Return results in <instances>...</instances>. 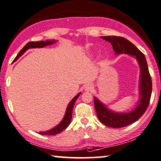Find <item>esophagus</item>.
Here are the masks:
<instances>
[{"label":"esophagus","mask_w":161,"mask_h":161,"mask_svg":"<svg viewBox=\"0 0 161 161\" xmlns=\"http://www.w3.org/2000/svg\"><path fill=\"white\" fill-rule=\"evenodd\" d=\"M93 88V85H92L91 84H87L86 86L85 87V91H91Z\"/></svg>","instance_id":"esophagus-1"}]
</instances>
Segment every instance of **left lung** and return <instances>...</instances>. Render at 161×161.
I'll return each instance as SVG.
<instances>
[{"instance_id":"left-lung-1","label":"left lung","mask_w":161,"mask_h":161,"mask_svg":"<svg viewBox=\"0 0 161 161\" xmlns=\"http://www.w3.org/2000/svg\"><path fill=\"white\" fill-rule=\"evenodd\" d=\"M110 42L115 54L126 53L135 57L140 66V81H139V101L138 105L129 113H116L107 108L97 98L94 97V106L98 119L103 124L112 128H120L130 125L142 116L150 102L152 79L149 74L147 59L143 53L131 42L121 37L104 36L101 37Z\"/></svg>"}]
</instances>
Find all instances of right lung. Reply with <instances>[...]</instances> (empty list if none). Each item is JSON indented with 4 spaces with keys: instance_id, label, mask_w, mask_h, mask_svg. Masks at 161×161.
<instances>
[{
    "instance_id": "add662e5",
    "label": "right lung",
    "mask_w": 161,
    "mask_h": 161,
    "mask_svg": "<svg viewBox=\"0 0 161 161\" xmlns=\"http://www.w3.org/2000/svg\"><path fill=\"white\" fill-rule=\"evenodd\" d=\"M56 42V40H47L46 41H38V42H29L25 45V46L23 47V49H21L20 52L18 53V54L17 55L15 59H14L13 62H15L17 59H18L20 56H22L23 53H24L25 51H26L29 48H43V47L46 46H49V45H51L53 43ZM81 93H79L77 95L75 96V97L73 98V99L70 101L69 104L67 107V109H66V112L65 114V116L62 120L60 123L57 124L56 127H54L52 129L47 130V131L45 132H40L39 134L41 135H45V136H55V135L60 133L62 131H63L64 130L66 129L68 125H69L70 123V121H71L72 119V111L73 108H74L75 102H76L77 98L80 95Z\"/></svg>"
}]
</instances>
